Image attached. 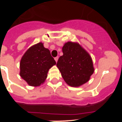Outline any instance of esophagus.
I'll list each match as a JSON object with an SVG mask.
<instances>
[{"label": "esophagus", "instance_id": "1", "mask_svg": "<svg viewBox=\"0 0 122 122\" xmlns=\"http://www.w3.org/2000/svg\"><path fill=\"white\" fill-rule=\"evenodd\" d=\"M58 59H59V57H58V56H57V57H56L54 58V60H56V62H57L58 61Z\"/></svg>", "mask_w": 122, "mask_h": 122}]
</instances>
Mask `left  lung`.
<instances>
[{
  "instance_id": "1",
  "label": "left lung",
  "mask_w": 122,
  "mask_h": 122,
  "mask_svg": "<svg viewBox=\"0 0 122 122\" xmlns=\"http://www.w3.org/2000/svg\"><path fill=\"white\" fill-rule=\"evenodd\" d=\"M63 55L57 63L67 84L79 87L87 82L94 72L90 55L78 43L68 42L62 48Z\"/></svg>"
}]
</instances>
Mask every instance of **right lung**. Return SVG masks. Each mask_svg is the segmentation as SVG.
<instances>
[{
	"label": "right lung",
	"instance_id": "right-lung-1",
	"mask_svg": "<svg viewBox=\"0 0 122 122\" xmlns=\"http://www.w3.org/2000/svg\"><path fill=\"white\" fill-rule=\"evenodd\" d=\"M56 64L41 43L29 48L24 54L20 63V76L31 86H39L47 77L49 69Z\"/></svg>",
	"mask_w": 122,
	"mask_h": 122
}]
</instances>
